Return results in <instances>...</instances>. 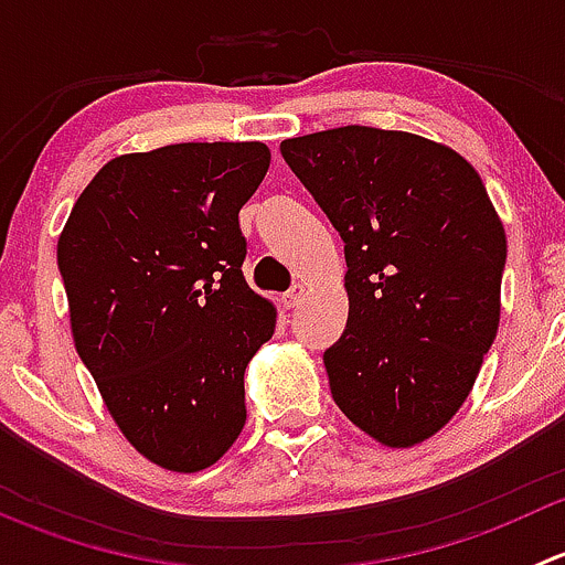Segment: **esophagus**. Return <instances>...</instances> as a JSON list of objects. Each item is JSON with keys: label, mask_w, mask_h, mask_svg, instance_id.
Listing matches in <instances>:
<instances>
[{"label": "esophagus", "mask_w": 565, "mask_h": 565, "mask_svg": "<svg viewBox=\"0 0 565 565\" xmlns=\"http://www.w3.org/2000/svg\"><path fill=\"white\" fill-rule=\"evenodd\" d=\"M303 300H306V287H303V284H295V287L289 289L287 295H281L284 309H298V306L303 303Z\"/></svg>", "instance_id": "esophagus-1"}]
</instances>
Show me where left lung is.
I'll return each instance as SVG.
<instances>
[{"mask_svg": "<svg viewBox=\"0 0 565 565\" xmlns=\"http://www.w3.org/2000/svg\"><path fill=\"white\" fill-rule=\"evenodd\" d=\"M344 241L350 317L322 355L341 413L388 448L429 440L472 391L500 324L505 232L476 169L366 125L281 141Z\"/></svg>", "mask_w": 565, "mask_h": 565, "instance_id": "left-lung-1", "label": "left lung"}]
</instances>
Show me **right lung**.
Returning <instances> with one entry per match:
<instances>
[{"instance_id": "1", "label": "right lung", "mask_w": 565, "mask_h": 565, "mask_svg": "<svg viewBox=\"0 0 565 565\" xmlns=\"http://www.w3.org/2000/svg\"><path fill=\"white\" fill-rule=\"evenodd\" d=\"M262 141L130 152L93 177L56 243L78 358L114 424L174 472L215 465L246 426L243 374L276 309L243 276V204Z\"/></svg>"}]
</instances>
